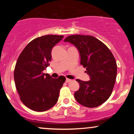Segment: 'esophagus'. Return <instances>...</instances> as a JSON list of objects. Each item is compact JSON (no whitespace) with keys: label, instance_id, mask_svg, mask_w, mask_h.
Wrapping results in <instances>:
<instances>
[{"label":"esophagus","instance_id":"esophagus-1","mask_svg":"<svg viewBox=\"0 0 134 134\" xmlns=\"http://www.w3.org/2000/svg\"><path fill=\"white\" fill-rule=\"evenodd\" d=\"M71 81H72V80H71V79H67H67H66V80H65V82H67V83L69 82H71Z\"/></svg>","mask_w":134,"mask_h":134}]
</instances>
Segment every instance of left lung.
Returning a JSON list of instances; mask_svg holds the SVG:
<instances>
[{"instance_id": "1", "label": "left lung", "mask_w": 134, "mask_h": 134, "mask_svg": "<svg viewBox=\"0 0 134 134\" xmlns=\"http://www.w3.org/2000/svg\"><path fill=\"white\" fill-rule=\"evenodd\" d=\"M65 42L73 44L79 50L81 65L86 69L89 81L77 79L80 87L75 99L84 107L94 108L105 102L111 94L117 74L115 58L110 49L94 36L75 35Z\"/></svg>"}]
</instances>
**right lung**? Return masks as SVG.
<instances>
[{"mask_svg": "<svg viewBox=\"0 0 134 134\" xmlns=\"http://www.w3.org/2000/svg\"><path fill=\"white\" fill-rule=\"evenodd\" d=\"M63 38L51 35L35 38L18 58L14 72L16 87L23 103L33 111H47L57 102L65 77L53 79L43 71L50 65L53 47Z\"/></svg>", "mask_w": 134, "mask_h": 134, "instance_id": "right-lung-1", "label": "right lung"}]
</instances>
